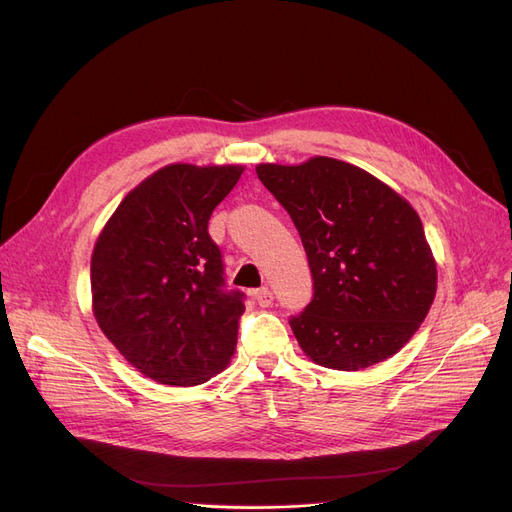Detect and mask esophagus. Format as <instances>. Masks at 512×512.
I'll list each match as a JSON object with an SVG mask.
<instances>
[{
    "label": "esophagus",
    "mask_w": 512,
    "mask_h": 512,
    "mask_svg": "<svg viewBox=\"0 0 512 512\" xmlns=\"http://www.w3.org/2000/svg\"><path fill=\"white\" fill-rule=\"evenodd\" d=\"M254 299L260 307H269L273 303V292L267 286H262V288L254 290Z\"/></svg>",
    "instance_id": "1"
}]
</instances>
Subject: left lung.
Here are the masks:
<instances>
[{
    "label": "left lung",
    "mask_w": 512,
    "mask_h": 512,
    "mask_svg": "<svg viewBox=\"0 0 512 512\" xmlns=\"http://www.w3.org/2000/svg\"><path fill=\"white\" fill-rule=\"evenodd\" d=\"M303 241L314 297L290 318L314 363L359 371L389 359L421 327L438 271L423 222L389 185L333 158L258 164Z\"/></svg>",
    "instance_id": "obj_1"
}]
</instances>
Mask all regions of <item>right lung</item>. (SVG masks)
I'll return each mask as SVG.
<instances>
[{
  "instance_id": "right-lung-1",
  "label": "right lung",
  "mask_w": 512,
  "mask_h": 512,
  "mask_svg": "<svg viewBox=\"0 0 512 512\" xmlns=\"http://www.w3.org/2000/svg\"><path fill=\"white\" fill-rule=\"evenodd\" d=\"M243 166L170 164L121 200L91 256L102 333L141 374L196 386L235 354L245 294L228 290L209 218Z\"/></svg>"
}]
</instances>
